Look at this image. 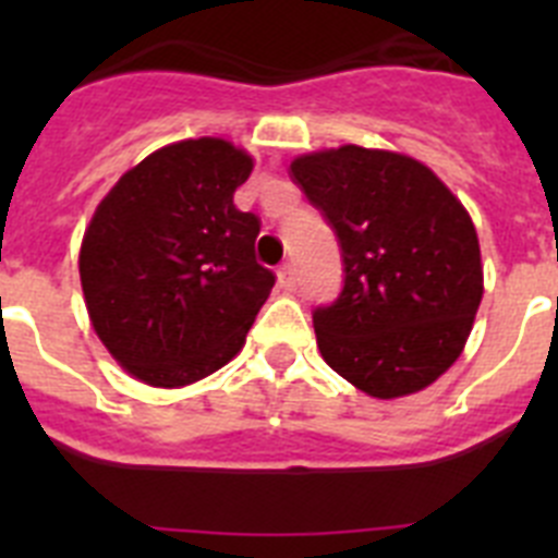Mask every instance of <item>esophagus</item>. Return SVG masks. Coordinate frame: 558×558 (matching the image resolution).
<instances>
[{"label": "esophagus", "mask_w": 558, "mask_h": 558, "mask_svg": "<svg viewBox=\"0 0 558 558\" xmlns=\"http://www.w3.org/2000/svg\"><path fill=\"white\" fill-rule=\"evenodd\" d=\"M276 276H279V288H282V290H295V284H299V279H295L293 263H284L282 268L276 270Z\"/></svg>", "instance_id": "34e87169"}]
</instances>
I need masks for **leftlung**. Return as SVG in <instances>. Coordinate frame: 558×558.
Wrapping results in <instances>:
<instances>
[{
    "mask_svg": "<svg viewBox=\"0 0 558 558\" xmlns=\"http://www.w3.org/2000/svg\"><path fill=\"white\" fill-rule=\"evenodd\" d=\"M290 175L343 259V290L313 313L329 368L377 399L436 383L483 299L481 245L461 201L422 161L357 145L299 156Z\"/></svg>",
    "mask_w": 558,
    "mask_h": 558,
    "instance_id": "obj_1",
    "label": "left lung"
}]
</instances>
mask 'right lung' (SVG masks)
<instances>
[{"mask_svg": "<svg viewBox=\"0 0 558 558\" xmlns=\"http://www.w3.org/2000/svg\"><path fill=\"white\" fill-rule=\"evenodd\" d=\"M251 170L226 140L167 145L113 184L83 234L92 327L147 386H190L226 366L274 288L254 256L259 218L234 206Z\"/></svg>", "mask_w": 558, "mask_h": 558, "instance_id": "right-lung-1", "label": "right lung"}]
</instances>
